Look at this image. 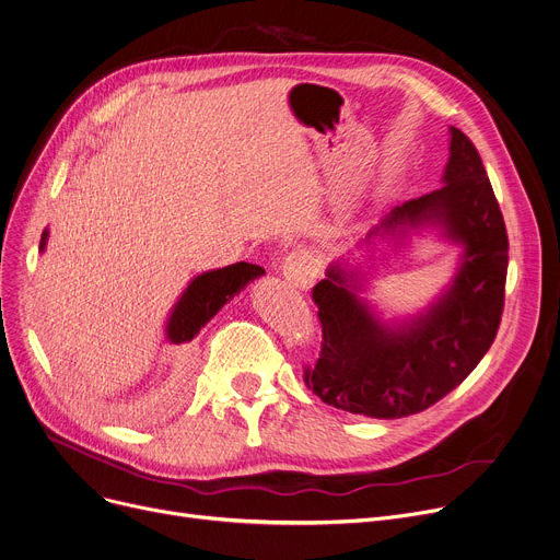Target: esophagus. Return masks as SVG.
Here are the masks:
<instances>
[{"instance_id": "34e87169", "label": "esophagus", "mask_w": 560, "mask_h": 560, "mask_svg": "<svg viewBox=\"0 0 560 560\" xmlns=\"http://www.w3.org/2000/svg\"><path fill=\"white\" fill-rule=\"evenodd\" d=\"M282 276L298 289H310L316 276L314 260L305 250H293L284 257L282 262Z\"/></svg>"}]
</instances>
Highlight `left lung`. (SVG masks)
I'll return each mask as SVG.
<instances>
[{"mask_svg": "<svg viewBox=\"0 0 560 560\" xmlns=\"http://www.w3.org/2000/svg\"><path fill=\"white\" fill-rule=\"evenodd\" d=\"M448 152L444 186L393 208L359 244L438 226L462 255L435 303L385 323L363 298L365 271L340 260L312 291L323 350L305 383L327 406L374 419L421 412L455 390L491 348L504 307L506 229L482 159L457 127Z\"/></svg>", "mask_w": 560, "mask_h": 560, "instance_id": "1", "label": "left lung"}]
</instances>
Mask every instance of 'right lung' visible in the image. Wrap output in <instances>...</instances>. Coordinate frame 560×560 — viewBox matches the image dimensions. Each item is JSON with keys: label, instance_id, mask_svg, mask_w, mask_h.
Segmentation results:
<instances>
[{"label": "right lung", "instance_id": "obj_1", "mask_svg": "<svg viewBox=\"0 0 560 560\" xmlns=\"http://www.w3.org/2000/svg\"><path fill=\"white\" fill-rule=\"evenodd\" d=\"M49 231L45 229L39 240V253H45ZM265 276V269L248 262H235L224 269H212L195 276L184 289L179 300L165 320V340L177 346L186 354V346L199 334V329L218 314L233 295H237L248 282Z\"/></svg>", "mask_w": 560, "mask_h": 560}]
</instances>
